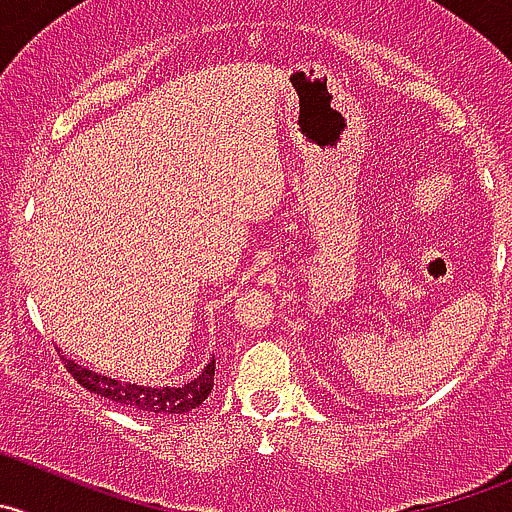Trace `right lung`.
<instances>
[{
    "instance_id": "obj_1",
    "label": "right lung",
    "mask_w": 512,
    "mask_h": 512,
    "mask_svg": "<svg viewBox=\"0 0 512 512\" xmlns=\"http://www.w3.org/2000/svg\"><path fill=\"white\" fill-rule=\"evenodd\" d=\"M62 359H65L67 372H70L72 377H75V382L82 384L87 392L100 394V397L110 399V402L125 407V410H135L153 417H175L196 410L198 405L206 402L208 394H211L213 374H216V359H211V362L201 369L198 377H193L191 382L186 384H180V387H143V384L118 382V379H110L105 377V374L92 372V369L67 359L65 354H62Z\"/></svg>"
}]
</instances>
